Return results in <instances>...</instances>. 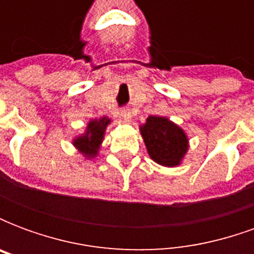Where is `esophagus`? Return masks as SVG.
<instances>
[{
    "label": "esophagus",
    "instance_id": "1",
    "mask_svg": "<svg viewBox=\"0 0 254 254\" xmlns=\"http://www.w3.org/2000/svg\"><path fill=\"white\" fill-rule=\"evenodd\" d=\"M120 114H121V117L124 118V120H129V118L132 117V113H130V110H129L127 107L121 109V110H120Z\"/></svg>",
    "mask_w": 254,
    "mask_h": 254
}]
</instances>
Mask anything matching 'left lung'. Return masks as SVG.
Instances as JSON below:
<instances>
[{
    "instance_id": "8db88e82",
    "label": "left lung",
    "mask_w": 254,
    "mask_h": 254,
    "mask_svg": "<svg viewBox=\"0 0 254 254\" xmlns=\"http://www.w3.org/2000/svg\"><path fill=\"white\" fill-rule=\"evenodd\" d=\"M141 136L149 156L162 166L180 165L187 154V134L165 117H148L141 127Z\"/></svg>"
}]
</instances>
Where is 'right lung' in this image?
Segmentation results:
<instances>
[{"label":"right lung","instance_id":"add662e5","mask_svg":"<svg viewBox=\"0 0 254 254\" xmlns=\"http://www.w3.org/2000/svg\"><path fill=\"white\" fill-rule=\"evenodd\" d=\"M110 120L107 118H100V120H94L88 124L87 127V133L74 140V145L83 151L85 155H95L99 148V144L103 140L105 129Z\"/></svg>","mask_w":254,"mask_h":254}]
</instances>
